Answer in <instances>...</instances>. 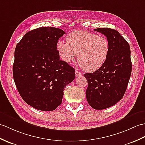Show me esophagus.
I'll return each mask as SVG.
<instances>
[{"instance_id":"34e87169","label":"esophagus","mask_w":145,"mask_h":145,"mask_svg":"<svg viewBox=\"0 0 145 145\" xmlns=\"http://www.w3.org/2000/svg\"><path fill=\"white\" fill-rule=\"evenodd\" d=\"M75 75H76V76H80L82 75V73L80 72H78V70H76V71H75Z\"/></svg>"}]
</instances>
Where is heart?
Instances as JSON below:
<instances>
[{
	"label": "heart",
	"instance_id": "heart-1",
	"mask_svg": "<svg viewBox=\"0 0 145 145\" xmlns=\"http://www.w3.org/2000/svg\"><path fill=\"white\" fill-rule=\"evenodd\" d=\"M67 42L59 41L57 49L63 61L70 63L75 60L86 72H93L106 62L110 52L106 37L88 31H75L66 36Z\"/></svg>",
	"mask_w": 145,
	"mask_h": 145
}]
</instances>
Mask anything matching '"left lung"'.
I'll list each match as a JSON object with an SVG mask.
<instances>
[{
	"label": "left lung",
	"mask_w": 145,
	"mask_h": 145,
	"mask_svg": "<svg viewBox=\"0 0 145 145\" xmlns=\"http://www.w3.org/2000/svg\"><path fill=\"white\" fill-rule=\"evenodd\" d=\"M94 30L106 36L110 52L100 69L84 74L88 83L86 96L91 107L102 110L115 105L123 97L132 72V61L129 43L118 31L109 28Z\"/></svg>",
	"instance_id": "left-lung-1"
}]
</instances>
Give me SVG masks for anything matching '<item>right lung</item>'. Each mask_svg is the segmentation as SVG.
I'll list each match as a JSON object with an SVG mask.
<instances>
[{
	"label": "right lung",
	"instance_id": "obj_1",
	"mask_svg": "<svg viewBox=\"0 0 145 145\" xmlns=\"http://www.w3.org/2000/svg\"><path fill=\"white\" fill-rule=\"evenodd\" d=\"M65 33L53 27L28 32L16 45L13 79L24 101L36 109L55 110L62 103L63 90L75 79V69L60 60L59 39Z\"/></svg>",
	"mask_w": 145,
	"mask_h": 145
}]
</instances>
